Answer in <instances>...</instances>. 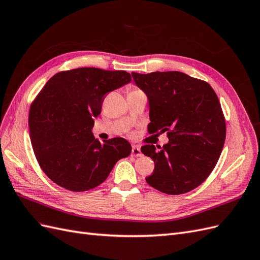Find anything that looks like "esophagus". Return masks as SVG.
Returning a JSON list of instances; mask_svg holds the SVG:
<instances>
[{
  "instance_id": "34e87169",
  "label": "esophagus",
  "mask_w": 260,
  "mask_h": 260,
  "mask_svg": "<svg viewBox=\"0 0 260 260\" xmlns=\"http://www.w3.org/2000/svg\"><path fill=\"white\" fill-rule=\"evenodd\" d=\"M131 155L135 156V157H139L142 155V152H141V148L139 146H133L132 147V151H131Z\"/></svg>"
}]
</instances>
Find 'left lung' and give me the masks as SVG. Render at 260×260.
Wrapping results in <instances>:
<instances>
[{"instance_id": "8db88e82", "label": "left lung", "mask_w": 260, "mask_h": 260, "mask_svg": "<svg viewBox=\"0 0 260 260\" xmlns=\"http://www.w3.org/2000/svg\"><path fill=\"white\" fill-rule=\"evenodd\" d=\"M149 102V135L167 132L162 148L146 144L141 152L154 160L146 182L170 195L201 185L214 170L225 140V119L214 89L180 72L131 73Z\"/></svg>"}]
</instances>
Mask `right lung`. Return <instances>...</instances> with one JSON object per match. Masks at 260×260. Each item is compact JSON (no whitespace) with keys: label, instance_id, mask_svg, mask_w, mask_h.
I'll list each match as a JSON object with an SVG mask.
<instances>
[{"label":"right lung","instance_id":"right-lung-1","mask_svg":"<svg viewBox=\"0 0 260 260\" xmlns=\"http://www.w3.org/2000/svg\"><path fill=\"white\" fill-rule=\"evenodd\" d=\"M130 81L124 70L83 67L57 73L39 92L29 111L30 139L39 165L54 183L73 192L91 190L130 155L127 140L101 143L91 131L106 94Z\"/></svg>","mask_w":260,"mask_h":260}]
</instances>
